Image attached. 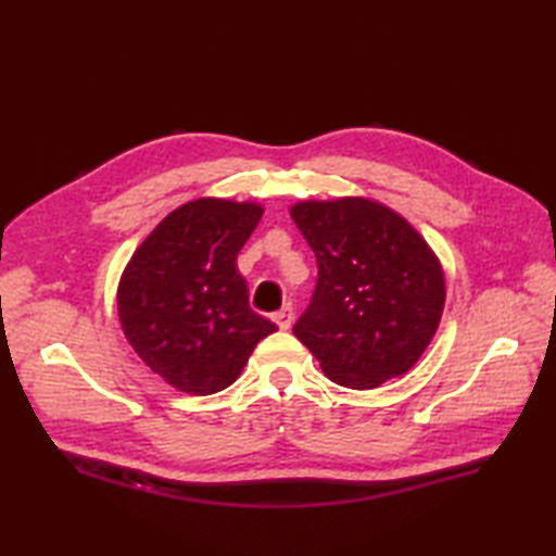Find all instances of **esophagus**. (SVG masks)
Instances as JSON below:
<instances>
[{"instance_id": "1", "label": "esophagus", "mask_w": 556, "mask_h": 556, "mask_svg": "<svg viewBox=\"0 0 556 556\" xmlns=\"http://www.w3.org/2000/svg\"><path fill=\"white\" fill-rule=\"evenodd\" d=\"M271 320L277 323V327H279V329H289V327H291V323H293V308H291V303H287L285 308H281V311H277L275 315H271Z\"/></svg>"}]
</instances>
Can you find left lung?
<instances>
[{
    "instance_id": "1",
    "label": "left lung",
    "mask_w": 556,
    "mask_h": 556,
    "mask_svg": "<svg viewBox=\"0 0 556 556\" xmlns=\"http://www.w3.org/2000/svg\"><path fill=\"white\" fill-rule=\"evenodd\" d=\"M291 217L317 260L293 334L341 387L372 389L410 370L444 308V271L420 233L365 198L308 200Z\"/></svg>"
}]
</instances>
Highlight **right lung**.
Masks as SVG:
<instances>
[{
	"label": "right lung",
	"mask_w": 556,
	"mask_h": 556,
	"mask_svg": "<svg viewBox=\"0 0 556 556\" xmlns=\"http://www.w3.org/2000/svg\"><path fill=\"white\" fill-rule=\"evenodd\" d=\"M260 217L255 203L193 200L164 217L124 269L116 303L128 344L181 392H222L277 329L251 311L236 269Z\"/></svg>",
	"instance_id": "add662e5"
}]
</instances>
